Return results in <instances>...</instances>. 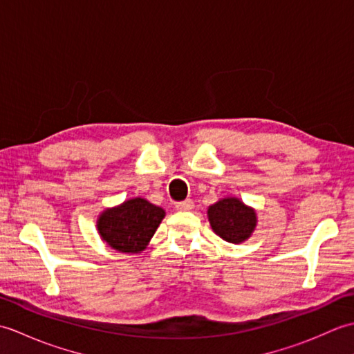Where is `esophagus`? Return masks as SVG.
<instances>
[{
    "instance_id": "1",
    "label": "esophagus",
    "mask_w": 354,
    "mask_h": 354,
    "mask_svg": "<svg viewBox=\"0 0 354 354\" xmlns=\"http://www.w3.org/2000/svg\"><path fill=\"white\" fill-rule=\"evenodd\" d=\"M175 208L178 209V212H190V209L193 208V201L187 199V201H183V202H178Z\"/></svg>"
}]
</instances>
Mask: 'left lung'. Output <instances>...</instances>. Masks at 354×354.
I'll list each match as a JSON object with an SVG mask.
<instances>
[{
    "instance_id": "8db88e82",
    "label": "left lung",
    "mask_w": 354,
    "mask_h": 354,
    "mask_svg": "<svg viewBox=\"0 0 354 354\" xmlns=\"http://www.w3.org/2000/svg\"><path fill=\"white\" fill-rule=\"evenodd\" d=\"M208 222L217 236L230 243H243L257 227V212L236 196L222 198L207 209Z\"/></svg>"
}]
</instances>
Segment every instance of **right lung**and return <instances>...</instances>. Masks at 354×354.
<instances>
[{
    "instance_id": "right-lung-1",
    "label": "right lung",
    "mask_w": 354,
    "mask_h": 354,
    "mask_svg": "<svg viewBox=\"0 0 354 354\" xmlns=\"http://www.w3.org/2000/svg\"><path fill=\"white\" fill-rule=\"evenodd\" d=\"M165 212L145 198H132L104 208L97 217V232L112 250L124 254L145 251Z\"/></svg>"
}]
</instances>
